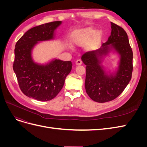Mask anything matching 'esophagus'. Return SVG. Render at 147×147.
<instances>
[{"mask_svg": "<svg viewBox=\"0 0 147 147\" xmlns=\"http://www.w3.org/2000/svg\"><path fill=\"white\" fill-rule=\"evenodd\" d=\"M75 64H76L77 65H81L82 64V61L81 59H77L76 61V62H75Z\"/></svg>", "mask_w": 147, "mask_h": 147, "instance_id": "esophagus-1", "label": "esophagus"}]
</instances>
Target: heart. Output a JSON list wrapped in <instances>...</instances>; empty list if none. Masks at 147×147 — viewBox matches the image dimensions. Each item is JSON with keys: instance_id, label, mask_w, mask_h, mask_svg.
I'll return each instance as SVG.
<instances>
[{"instance_id": "heart-1", "label": "heart", "mask_w": 147, "mask_h": 147, "mask_svg": "<svg viewBox=\"0 0 147 147\" xmlns=\"http://www.w3.org/2000/svg\"><path fill=\"white\" fill-rule=\"evenodd\" d=\"M102 36V31L100 29H96L93 26H89L75 31L72 35V40L77 46L83 45L91 40L90 48H92L100 40Z\"/></svg>"}]
</instances>
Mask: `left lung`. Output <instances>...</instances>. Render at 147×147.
<instances>
[{"mask_svg":"<svg viewBox=\"0 0 147 147\" xmlns=\"http://www.w3.org/2000/svg\"><path fill=\"white\" fill-rule=\"evenodd\" d=\"M111 34L98 50L82 56L86 65V91L95 102L103 103L115 99L129 83L132 72L133 53L127 35L122 28L111 22ZM110 53L119 56L117 67L107 69L102 63Z\"/></svg>","mask_w":147,"mask_h":147,"instance_id":"8db88e82","label":"left lung"}]
</instances>
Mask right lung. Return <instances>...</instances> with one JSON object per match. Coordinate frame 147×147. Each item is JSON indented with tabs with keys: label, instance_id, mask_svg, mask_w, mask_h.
I'll list each match as a JSON object with an SVG mask.
<instances>
[{
	"label": "right lung",
	"instance_id": "add662e5",
	"mask_svg": "<svg viewBox=\"0 0 147 147\" xmlns=\"http://www.w3.org/2000/svg\"><path fill=\"white\" fill-rule=\"evenodd\" d=\"M62 21H54L30 29L16 43L13 70L21 90L30 98L48 101L58 94L72 63L53 58L45 63L35 62L34 48L40 42L53 40Z\"/></svg>",
	"mask_w": 147,
	"mask_h": 147
}]
</instances>
